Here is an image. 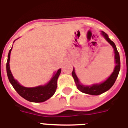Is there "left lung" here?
I'll list each match as a JSON object with an SVG mask.
<instances>
[{"instance_id": "left-lung-1", "label": "left lung", "mask_w": 128, "mask_h": 128, "mask_svg": "<svg viewBox=\"0 0 128 128\" xmlns=\"http://www.w3.org/2000/svg\"><path fill=\"white\" fill-rule=\"evenodd\" d=\"M100 34L104 37V39L112 46L113 49H114L115 67L114 68L112 73L111 74L110 76L106 80L103 81V82L98 83V84H93L91 86H87V85H84L81 83L78 77L77 76L76 74L74 68L73 71L72 72V77L74 80L75 83L76 84L78 89L82 93L91 94V95H98V94L104 93L110 89L116 82V80L118 77L120 70V55H119V53L117 50L114 42L109 39L108 35L104 32L101 31Z\"/></svg>"}]
</instances>
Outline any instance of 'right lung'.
<instances>
[{
  "label": "right lung",
  "instance_id": "right-lung-1",
  "mask_svg": "<svg viewBox=\"0 0 128 128\" xmlns=\"http://www.w3.org/2000/svg\"><path fill=\"white\" fill-rule=\"evenodd\" d=\"M12 49V46L8 52L6 63V72L9 82L12 84L14 89L17 91V93L26 100L33 102H42L53 96L57 88V80L61 73L60 68L58 69V71L55 72L51 79L46 84L36 86L34 88L24 87L14 79L12 72L10 71V59Z\"/></svg>",
  "mask_w": 128,
  "mask_h": 128
}]
</instances>
